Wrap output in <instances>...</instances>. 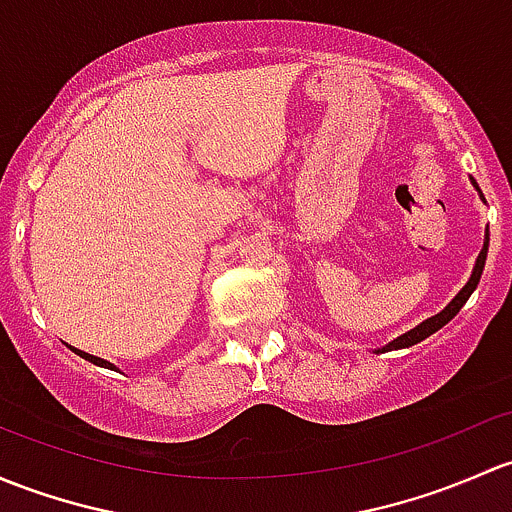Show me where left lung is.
<instances>
[{"mask_svg": "<svg viewBox=\"0 0 512 512\" xmlns=\"http://www.w3.org/2000/svg\"><path fill=\"white\" fill-rule=\"evenodd\" d=\"M471 184H473V188H476V191H478V196H481V201L486 203V198H483L481 188H478L476 181L471 179ZM488 240H491V238H488V230H486V240H483V250L478 252V257H476V265H473V272H471L469 282H466L464 287H461V292L456 294V297L451 299L449 304H446L444 309L439 311V314L429 316L427 321H422V324H419V326L410 328V331H407V333H402V336H397L395 341H390V343H387V346L378 348V351H375V353H380V351H400V348H410V346H414V343L424 341V338H427V336H432V333H437L441 326H446V324H449V321L454 319L456 314H459V309H461V306H464L466 301H469V297H471V294H473V289L478 287V282H481L483 267H486Z\"/></svg>", "mask_w": 512, "mask_h": 512, "instance_id": "1", "label": "left lung"}]
</instances>
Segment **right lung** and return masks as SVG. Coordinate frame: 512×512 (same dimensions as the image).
Listing matches in <instances>:
<instances>
[{
	"label": "right lung",
	"mask_w": 512,
	"mask_h": 512,
	"mask_svg": "<svg viewBox=\"0 0 512 512\" xmlns=\"http://www.w3.org/2000/svg\"><path fill=\"white\" fill-rule=\"evenodd\" d=\"M73 348V346H71ZM73 353H78L80 358H85V360H90V363H95V365H100V368H107V370H117L115 365L110 363V360H105V358H98V355H90V353H85V351H78V348H73Z\"/></svg>",
	"instance_id": "add662e5"
}]
</instances>
